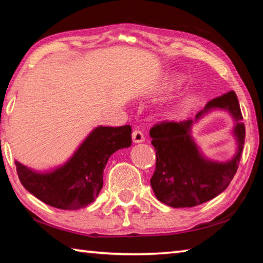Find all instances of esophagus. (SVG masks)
Masks as SVG:
<instances>
[{"instance_id":"obj_1","label":"esophagus","mask_w":263,"mask_h":263,"mask_svg":"<svg viewBox=\"0 0 263 263\" xmlns=\"http://www.w3.org/2000/svg\"><path fill=\"white\" fill-rule=\"evenodd\" d=\"M132 140L133 142H142L145 140L144 133H142L140 130H135L132 132Z\"/></svg>"}]
</instances>
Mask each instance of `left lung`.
I'll return each instance as SVG.
<instances>
[{
  "instance_id": "8db88e82",
  "label": "left lung",
  "mask_w": 263,
  "mask_h": 263,
  "mask_svg": "<svg viewBox=\"0 0 263 263\" xmlns=\"http://www.w3.org/2000/svg\"><path fill=\"white\" fill-rule=\"evenodd\" d=\"M213 108L229 110L237 121L234 135L238 138V153L229 162H212L202 157L190 137L191 119L179 123L163 121L149 130L157 155L151 185L160 202L173 208L199 205L222 193L234 177L245 140V124L235 92L213 99L196 118Z\"/></svg>"
}]
</instances>
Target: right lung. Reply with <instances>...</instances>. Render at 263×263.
<instances>
[{
    "instance_id": "right-lung-1",
    "label": "right lung",
    "mask_w": 263,
    "mask_h": 263,
    "mask_svg": "<svg viewBox=\"0 0 263 263\" xmlns=\"http://www.w3.org/2000/svg\"><path fill=\"white\" fill-rule=\"evenodd\" d=\"M131 126H100L82 142L67 163L39 174L15 161L21 183L42 202L77 210L94 202L103 186V171L111 154L131 146Z\"/></svg>"
}]
</instances>
